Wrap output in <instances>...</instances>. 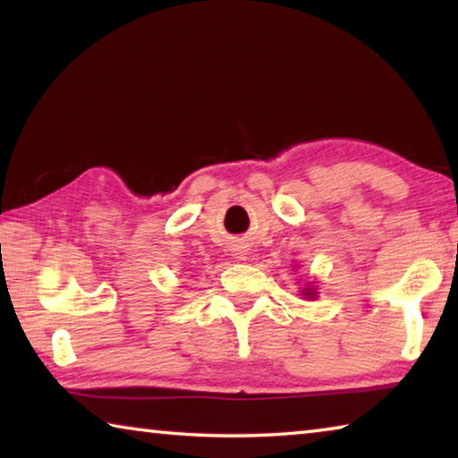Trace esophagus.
Returning <instances> with one entry per match:
<instances>
[{"instance_id": "34e87169", "label": "esophagus", "mask_w": 458, "mask_h": 458, "mask_svg": "<svg viewBox=\"0 0 458 458\" xmlns=\"http://www.w3.org/2000/svg\"><path fill=\"white\" fill-rule=\"evenodd\" d=\"M236 254H238V259H242V260L246 259V252H244V250H238Z\"/></svg>"}]
</instances>
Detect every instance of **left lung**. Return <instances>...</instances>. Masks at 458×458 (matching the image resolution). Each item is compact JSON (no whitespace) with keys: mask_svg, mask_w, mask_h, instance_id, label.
Listing matches in <instances>:
<instances>
[{"mask_svg":"<svg viewBox=\"0 0 458 458\" xmlns=\"http://www.w3.org/2000/svg\"><path fill=\"white\" fill-rule=\"evenodd\" d=\"M301 294H303L305 299H315L317 297V289L313 286V283H307L303 289H301Z\"/></svg>","mask_w":458,"mask_h":458,"instance_id":"left-lung-1","label":"left lung"}]
</instances>
